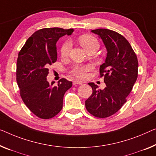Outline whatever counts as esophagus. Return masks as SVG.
I'll use <instances>...</instances> for the list:
<instances>
[{
    "label": "esophagus",
    "instance_id": "34e87169",
    "mask_svg": "<svg viewBox=\"0 0 156 156\" xmlns=\"http://www.w3.org/2000/svg\"><path fill=\"white\" fill-rule=\"evenodd\" d=\"M73 85H82L83 84V82L82 81H80V80H74L73 83Z\"/></svg>",
    "mask_w": 156,
    "mask_h": 156
}]
</instances>
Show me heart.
<instances>
[{"label":"heart","mask_w":156,"mask_h":156,"mask_svg":"<svg viewBox=\"0 0 156 156\" xmlns=\"http://www.w3.org/2000/svg\"><path fill=\"white\" fill-rule=\"evenodd\" d=\"M78 41L81 46L85 49L86 51H88L92 49L97 50L99 46V42L91 35H82L78 38ZM71 50V43L69 41H65L62 44L61 49H60V54L62 57H66L69 55ZM92 66L90 64L87 65H76L73 68L71 73L79 78H85L87 75V72L91 71Z\"/></svg>","instance_id":"obj_1"}]
</instances>
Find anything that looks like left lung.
Listing matches in <instances>:
<instances>
[{"mask_svg":"<svg viewBox=\"0 0 156 156\" xmlns=\"http://www.w3.org/2000/svg\"><path fill=\"white\" fill-rule=\"evenodd\" d=\"M105 45L107 55L99 69L106 87L98 90L94 83L88 85L92 94L85 101L88 112L97 118H107L120 110L138 76V60L128 41L122 35L106 29L92 30Z\"/></svg>","mask_w":156,"mask_h":156,"instance_id":"left-lung-1","label":"left lung"}]
</instances>
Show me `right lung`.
Returning <instances> with one entry per match:
<instances>
[{
	"label": "right lung",
	"instance_id": "add662e5",
	"mask_svg": "<svg viewBox=\"0 0 156 156\" xmlns=\"http://www.w3.org/2000/svg\"><path fill=\"white\" fill-rule=\"evenodd\" d=\"M73 32V29L45 28L29 37L19 52L17 82L24 103L34 115L43 119L53 118L63 106L64 95L72 82L65 78L53 86L47 80L49 66L57 59L56 43L59 38Z\"/></svg>",
	"mask_w": 156,
	"mask_h": 156
}]
</instances>
